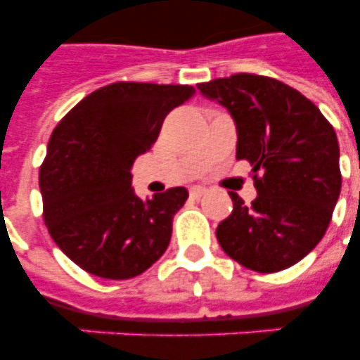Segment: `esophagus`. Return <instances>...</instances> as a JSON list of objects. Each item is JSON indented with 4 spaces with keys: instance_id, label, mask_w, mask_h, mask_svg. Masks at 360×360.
<instances>
[{
    "instance_id": "1",
    "label": "esophagus",
    "mask_w": 360,
    "mask_h": 360,
    "mask_svg": "<svg viewBox=\"0 0 360 360\" xmlns=\"http://www.w3.org/2000/svg\"><path fill=\"white\" fill-rule=\"evenodd\" d=\"M205 192H207V188H205V186H192L191 196L192 198H202Z\"/></svg>"
}]
</instances>
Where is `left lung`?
I'll use <instances>...</instances> for the list:
<instances>
[{"label": "left lung", "mask_w": 360, "mask_h": 360, "mask_svg": "<svg viewBox=\"0 0 360 360\" xmlns=\"http://www.w3.org/2000/svg\"><path fill=\"white\" fill-rule=\"evenodd\" d=\"M237 124V160H248L257 198L230 192L233 211L217 228L222 250L256 273H278L314 250L342 188L340 147L312 101L284 82L239 72L198 84Z\"/></svg>", "instance_id": "1"}]
</instances>
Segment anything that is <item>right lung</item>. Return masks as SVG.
I'll return each instance as SVG.
<instances>
[{
	"label": "right lung",
	"instance_id": "1",
	"mask_svg": "<svg viewBox=\"0 0 360 360\" xmlns=\"http://www.w3.org/2000/svg\"><path fill=\"white\" fill-rule=\"evenodd\" d=\"M191 86L115 82L84 97L53 129L39 172L42 219L53 243L87 273L138 276L162 256L185 186L140 200L136 157L157 141L164 117Z\"/></svg>",
	"mask_w": 360,
	"mask_h": 360
}]
</instances>
